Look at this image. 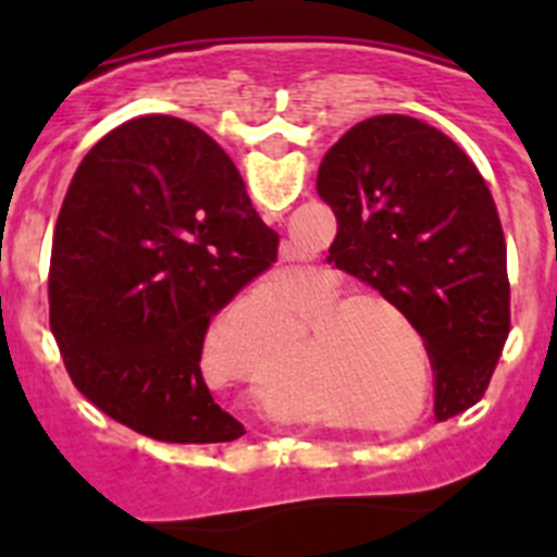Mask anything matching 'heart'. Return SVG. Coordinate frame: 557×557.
<instances>
[{"instance_id":"heart-1","label":"heart","mask_w":557,"mask_h":557,"mask_svg":"<svg viewBox=\"0 0 557 557\" xmlns=\"http://www.w3.org/2000/svg\"><path fill=\"white\" fill-rule=\"evenodd\" d=\"M346 278L323 264L293 268L278 278L284 321L250 354V371L268 401L293 421H318L306 380H275L297 367L294 332L310 318L302 352L314 391L329 401L323 421L339 432L396 435L391 424L424 416L435 396L430 343L405 304L382 289H347Z\"/></svg>"}]
</instances>
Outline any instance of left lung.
I'll return each mask as SVG.
<instances>
[{
	"instance_id": "left-lung-1",
	"label": "left lung",
	"mask_w": 557,
	"mask_h": 557,
	"mask_svg": "<svg viewBox=\"0 0 557 557\" xmlns=\"http://www.w3.org/2000/svg\"><path fill=\"white\" fill-rule=\"evenodd\" d=\"M329 262L405 304L435 366L437 421L485 396L510 334L508 245L488 184L437 127L401 113L359 122L323 156Z\"/></svg>"
}]
</instances>
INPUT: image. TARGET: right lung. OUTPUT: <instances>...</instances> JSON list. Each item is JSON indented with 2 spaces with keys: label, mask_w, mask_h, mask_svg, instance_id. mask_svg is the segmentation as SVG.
I'll use <instances>...</instances> for the list:
<instances>
[{
  "label": "right lung",
  "mask_w": 557,
  "mask_h": 557,
  "mask_svg": "<svg viewBox=\"0 0 557 557\" xmlns=\"http://www.w3.org/2000/svg\"><path fill=\"white\" fill-rule=\"evenodd\" d=\"M278 256L234 161L200 127L141 116L102 136L52 236L49 329L77 391L164 444H225L200 354L211 318Z\"/></svg>",
  "instance_id": "obj_1"
}]
</instances>
